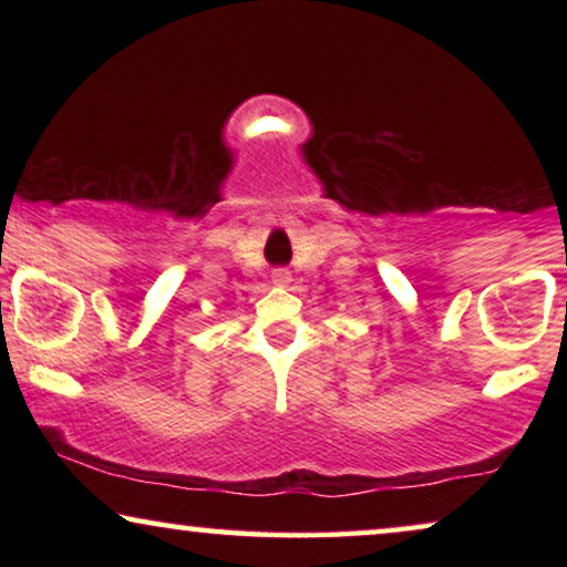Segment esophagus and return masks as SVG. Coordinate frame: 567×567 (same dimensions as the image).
Here are the masks:
<instances>
[{
  "instance_id": "obj_1",
  "label": "esophagus",
  "mask_w": 567,
  "mask_h": 567,
  "mask_svg": "<svg viewBox=\"0 0 567 567\" xmlns=\"http://www.w3.org/2000/svg\"><path fill=\"white\" fill-rule=\"evenodd\" d=\"M289 281H291L289 270H286V268L274 270V284H276V286H289Z\"/></svg>"
}]
</instances>
